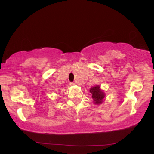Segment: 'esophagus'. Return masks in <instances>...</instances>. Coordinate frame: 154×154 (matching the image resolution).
Here are the masks:
<instances>
[{
	"label": "esophagus",
	"mask_w": 154,
	"mask_h": 154,
	"mask_svg": "<svg viewBox=\"0 0 154 154\" xmlns=\"http://www.w3.org/2000/svg\"><path fill=\"white\" fill-rule=\"evenodd\" d=\"M75 85V82H70V85Z\"/></svg>",
	"instance_id": "esophagus-1"
}]
</instances>
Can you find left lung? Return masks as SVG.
Segmentation results:
<instances>
[{"label":"left lung","instance_id":"8db88e82","mask_svg":"<svg viewBox=\"0 0 154 154\" xmlns=\"http://www.w3.org/2000/svg\"><path fill=\"white\" fill-rule=\"evenodd\" d=\"M90 93L92 94V98L94 100L95 104H100L103 103V98L105 97V93L103 91H101L99 85H95L91 88L90 90Z\"/></svg>","mask_w":154,"mask_h":154}]
</instances>
